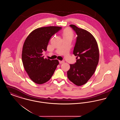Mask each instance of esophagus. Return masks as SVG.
I'll use <instances>...</instances> for the list:
<instances>
[{
  "instance_id": "obj_1",
  "label": "esophagus",
  "mask_w": 120,
  "mask_h": 120,
  "mask_svg": "<svg viewBox=\"0 0 120 120\" xmlns=\"http://www.w3.org/2000/svg\"><path fill=\"white\" fill-rule=\"evenodd\" d=\"M59 63H60V64H63V63H65V62H64V61H59Z\"/></svg>"
}]
</instances>
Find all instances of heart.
I'll return each instance as SVG.
<instances>
[{
  "label": "heart",
  "instance_id": "1",
  "mask_svg": "<svg viewBox=\"0 0 120 120\" xmlns=\"http://www.w3.org/2000/svg\"><path fill=\"white\" fill-rule=\"evenodd\" d=\"M73 36V33L71 29H65L63 32V37H70L72 38Z\"/></svg>",
  "mask_w": 120,
  "mask_h": 120
}]
</instances>
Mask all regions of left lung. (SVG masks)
Listing matches in <instances>:
<instances>
[{
	"label": "left lung",
	"mask_w": 120,
	"mask_h": 120,
	"mask_svg": "<svg viewBox=\"0 0 120 120\" xmlns=\"http://www.w3.org/2000/svg\"><path fill=\"white\" fill-rule=\"evenodd\" d=\"M70 26L77 35L73 54L76 62L70 64L68 77L75 85L85 84L94 74L99 61V49L97 41L92 34L74 25Z\"/></svg>",
	"instance_id": "obj_1"
}]
</instances>
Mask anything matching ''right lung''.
Wrapping results in <instances>:
<instances>
[{
	"label": "right lung",
	"instance_id": "right-lung-1",
	"mask_svg": "<svg viewBox=\"0 0 120 120\" xmlns=\"http://www.w3.org/2000/svg\"><path fill=\"white\" fill-rule=\"evenodd\" d=\"M62 29L59 26H47L36 29L26 39L22 51V61L30 78L38 84L50 79L59 62L44 58L42 52L46 51L52 36Z\"/></svg>",
	"mask_w": 120,
	"mask_h": 120
}]
</instances>
